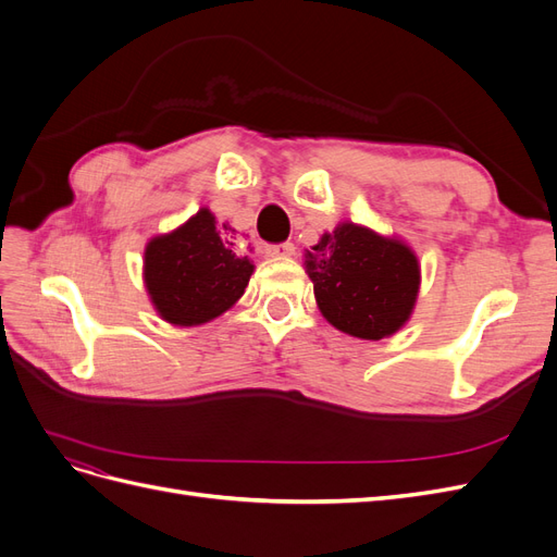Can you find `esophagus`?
I'll return each instance as SVG.
<instances>
[{
  "instance_id": "esophagus-1",
  "label": "esophagus",
  "mask_w": 557,
  "mask_h": 557,
  "mask_svg": "<svg viewBox=\"0 0 557 557\" xmlns=\"http://www.w3.org/2000/svg\"><path fill=\"white\" fill-rule=\"evenodd\" d=\"M264 252H267V258H272V260H285V258H290V256H293V252H295V246H293L290 242L272 244V246H267V248H264Z\"/></svg>"
}]
</instances>
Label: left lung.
<instances>
[{"label": "left lung", "mask_w": 557, "mask_h": 557, "mask_svg": "<svg viewBox=\"0 0 557 557\" xmlns=\"http://www.w3.org/2000/svg\"><path fill=\"white\" fill-rule=\"evenodd\" d=\"M305 264L320 313L350 336L379 342L395 334L413 311L420 267L399 239L342 223L307 250Z\"/></svg>", "instance_id": "obj_1"}]
</instances>
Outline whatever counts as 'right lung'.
I'll use <instances>...</instances> for the list:
<instances>
[{
    "label": "right lung",
    "instance_id": "right-lung-1",
    "mask_svg": "<svg viewBox=\"0 0 557 557\" xmlns=\"http://www.w3.org/2000/svg\"><path fill=\"white\" fill-rule=\"evenodd\" d=\"M232 246L221 237L209 209H199L188 223L148 242L144 283L162 320L181 327L209 323L244 295L256 267Z\"/></svg>",
    "mask_w": 557,
    "mask_h": 557
}]
</instances>
